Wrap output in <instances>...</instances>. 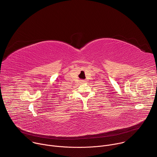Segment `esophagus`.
Instances as JSON below:
<instances>
[{"label":"esophagus","mask_w":157,"mask_h":157,"mask_svg":"<svg viewBox=\"0 0 157 157\" xmlns=\"http://www.w3.org/2000/svg\"><path fill=\"white\" fill-rule=\"evenodd\" d=\"M80 82H86V81H85V80L82 79V80H80Z\"/></svg>","instance_id":"1"}]
</instances>
